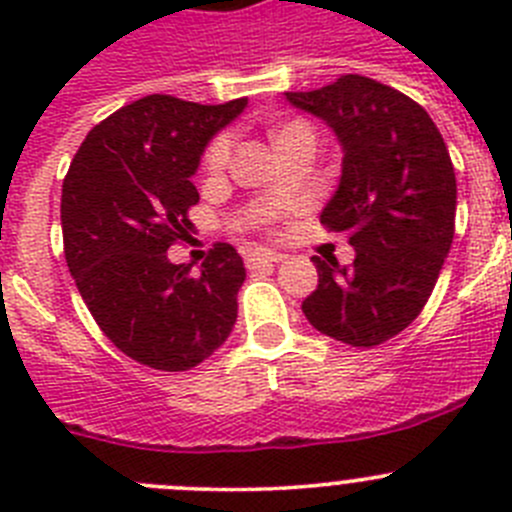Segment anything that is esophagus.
Masks as SVG:
<instances>
[{
  "label": "esophagus",
  "instance_id": "1",
  "mask_svg": "<svg viewBox=\"0 0 512 512\" xmlns=\"http://www.w3.org/2000/svg\"><path fill=\"white\" fill-rule=\"evenodd\" d=\"M277 261H282V253L269 251V248H253V251L246 253L248 269H256L261 264H277Z\"/></svg>",
  "mask_w": 512,
  "mask_h": 512
}]
</instances>
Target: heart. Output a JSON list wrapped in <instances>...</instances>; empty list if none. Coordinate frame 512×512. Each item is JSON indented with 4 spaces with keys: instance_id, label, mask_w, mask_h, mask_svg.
Wrapping results in <instances>:
<instances>
[{
    "instance_id": "1",
    "label": "heart",
    "mask_w": 512,
    "mask_h": 512,
    "mask_svg": "<svg viewBox=\"0 0 512 512\" xmlns=\"http://www.w3.org/2000/svg\"><path fill=\"white\" fill-rule=\"evenodd\" d=\"M307 130L310 128H307L305 122H287V125H282V128L277 130L274 140H277V143H282V140L292 138V135H297V133H307ZM228 158H230V138H225L223 135V138H217L215 143L210 146L205 164L210 171H220L225 164H228Z\"/></svg>"
}]
</instances>
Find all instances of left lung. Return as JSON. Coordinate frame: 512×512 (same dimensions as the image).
<instances>
[{
    "instance_id": "obj_1",
    "label": "left lung",
    "mask_w": 512,
    "mask_h": 512,
    "mask_svg": "<svg viewBox=\"0 0 512 512\" xmlns=\"http://www.w3.org/2000/svg\"><path fill=\"white\" fill-rule=\"evenodd\" d=\"M284 97L341 143V179L320 223L346 233L356 251L351 266L312 256L318 289L302 312L336 341L377 346L418 318L449 256L456 217L449 151L418 102L366 76Z\"/></svg>"
}]
</instances>
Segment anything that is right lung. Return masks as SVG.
I'll use <instances>...</instances> for the list:
<instances>
[{
	"mask_svg": "<svg viewBox=\"0 0 512 512\" xmlns=\"http://www.w3.org/2000/svg\"><path fill=\"white\" fill-rule=\"evenodd\" d=\"M246 104L169 94L125 104L87 135L63 179V248L81 300L122 354L151 369L187 372L238 318L246 269L233 246L217 243L197 274L166 251L192 225L207 143Z\"/></svg>",
	"mask_w": 512,
	"mask_h": 512,
	"instance_id": "right-lung-1",
	"label": "right lung"
}]
</instances>
